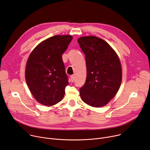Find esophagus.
<instances>
[{"mask_svg": "<svg viewBox=\"0 0 150 150\" xmlns=\"http://www.w3.org/2000/svg\"><path fill=\"white\" fill-rule=\"evenodd\" d=\"M71 80L72 82H74V80H75V77L74 75H71Z\"/></svg>", "mask_w": 150, "mask_h": 150, "instance_id": "obj_1", "label": "esophagus"}]
</instances>
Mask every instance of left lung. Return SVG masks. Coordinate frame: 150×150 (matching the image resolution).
<instances>
[{"instance_id":"obj_1","label":"left lung","mask_w":150,"mask_h":150,"mask_svg":"<svg viewBox=\"0 0 150 150\" xmlns=\"http://www.w3.org/2000/svg\"><path fill=\"white\" fill-rule=\"evenodd\" d=\"M78 42L86 56V80L79 89L82 100L94 107L106 105L121 86L122 69L119 59L104 40L83 37Z\"/></svg>"}]
</instances>
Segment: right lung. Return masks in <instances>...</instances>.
I'll return each instance as SVG.
<instances>
[{
  "mask_svg": "<svg viewBox=\"0 0 150 150\" xmlns=\"http://www.w3.org/2000/svg\"><path fill=\"white\" fill-rule=\"evenodd\" d=\"M72 36L55 35L40 43L26 63L25 78L32 95L40 104L51 106L62 100L69 84L62 55Z\"/></svg>",
  "mask_w": 150,
  "mask_h": 150,
  "instance_id": "obj_1",
  "label": "right lung"
}]
</instances>
